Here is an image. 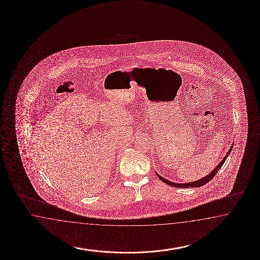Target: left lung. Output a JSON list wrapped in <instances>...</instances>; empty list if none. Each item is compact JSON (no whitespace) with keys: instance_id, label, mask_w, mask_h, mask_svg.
<instances>
[{"instance_id":"8db88e82","label":"left lung","mask_w":260,"mask_h":260,"mask_svg":"<svg viewBox=\"0 0 260 260\" xmlns=\"http://www.w3.org/2000/svg\"><path fill=\"white\" fill-rule=\"evenodd\" d=\"M232 147H233V144L231 145V148H230V150L229 152L226 153V155L224 156V158L219 162V164L216 166V167L214 168V170L211 172V173L207 174L206 176H204L203 178L200 180H197V181H194V182H189V183H184V184H178V183H174V182H171V181H169V180L165 179L164 177H162L160 176L158 173H156V175H157V177L159 178V179L161 180L163 183H165V184H168L169 185H172V186H174V187H180V188H186V187H200V186H202V185H205V184H207L209 181H211V180L214 178V176H215V174L217 173V172L219 171L221 167L223 166V164H224V162H225V159H226V157L230 156V154H231V150H232Z\"/></svg>"}]
</instances>
